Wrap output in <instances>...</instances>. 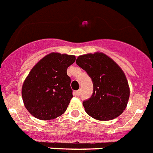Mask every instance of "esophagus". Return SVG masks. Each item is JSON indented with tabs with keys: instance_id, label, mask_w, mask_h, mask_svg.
Wrapping results in <instances>:
<instances>
[{
	"instance_id": "obj_1",
	"label": "esophagus",
	"mask_w": 153,
	"mask_h": 153,
	"mask_svg": "<svg viewBox=\"0 0 153 153\" xmlns=\"http://www.w3.org/2000/svg\"><path fill=\"white\" fill-rule=\"evenodd\" d=\"M74 93H75V95L76 96H79L80 95V93H81V90H80V89H79V90H77V91H76Z\"/></svg>"
}]
</instances>
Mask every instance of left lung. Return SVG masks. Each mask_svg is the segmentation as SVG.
<instances>
[{"label": "left lung", "instance_id": "left-lung-1", "mask_svg": "<svg viewBox=\"0 0 153 153\" xmlns=\"http://www.w3.org/2000/svg\"><path fill=\"white\" fill-rule=\"evenodd\" d=\"M76 62L88 73L93 84V93L83 102L87 114L101 121L120 115L129 97V84L120 67L102 53L79 56Z\"/></svg>", "mask_w": 153, "mask_h": 153}]
</instances>
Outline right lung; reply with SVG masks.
Masks as SVG:
<instances>
[{
  "instance_id": "add662e5",
  "label": "right lung",
  "mask_w": 153,
  "mask_h": 153,
  "mask_svg": "<svg viewBox=\"0 0 153 153\" xmlns=\"http://www.w3.org/2000/svg\"><path fill=\"white\" fill-rule=\"evenodd\" d=\"M75 56L51 53L30 70L22 88V97L29 112L41 120H51L65 113L73 98L67 69Z\"/></svg>"
}]
</instances>
